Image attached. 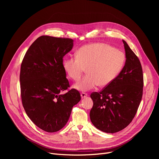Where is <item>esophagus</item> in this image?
I'll return each mask as SVG.
<instances>
[{
  "label": "esophagus",
  "mask_w": 159,
  "mask_h": 159,
  "mask_svg": "<svg viewBox=\"0 0 159 159\" xmlns=\"http://www.w3.org/2000/svg\"><path fill=\"white\" fill-rule=\"evenodd\" d=\"M80 96H81L82 98H86V97H88V94L85 93H82L80 94Z\"/></svg>",
  "instance_id": "34e87169"
}]
</instances>
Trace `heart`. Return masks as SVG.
Here are the masks:
<instances>
[{
	"label": "heart",
	"instance_id": "b5f03b06",
	"mask_svg": "<svg viewBox=\"0 0 159 159\" xmlns=\"http://www.w3.org/2000/svg\"><path fill=\"white\" fill-rule=\"evenodd\" d=\"M125 55L120 50L104 43H91L80 48L76 57H67L63 68L69 77L79 80L86 68L87 75L74 85L79 91H88L97 87L106 86L120 73Z\"/></svg>",
	"mask_w": 159,
	"mask_h": 159
}]
</instances>
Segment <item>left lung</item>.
<instances>
[{"label": "left lung", "instance_id": "left-lung-1", "mask_svg": "<svg viewBox=\"0 0 159 159\" xmlns=\"http://www.w3.org/2000/svg\"><path fill=\"white\" fill-rule=\"evenodd\" d=\"M126 62L119 75L100 93L90 97L93 106L89 113L98 129L114 133L127 127L137 113L143 97V73L140 61L122 40Z\"/></svg>", "mask_w": 159, "mask_h": 159}]
</instances>
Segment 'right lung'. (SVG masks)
<instances>
[{
  "label": "right lung",
  "mask_w": 159,
  "mask_h": 159,
  "mask_svg": "<svg viewBox=\"0 0 159 159\" xmlns=\"http://www.w3.org/2000/svg\"><path fill=\"white\" fill-rule=\"evenodd\" d=\"M73 42L71 39L41 36L30 46L21 64L23 107L31 120L46 132L61 129L73 106L80 101L76 89L61 93L70 86L62 58L72 49Z\"/></svg>",
  "instance_id": "1"
}]
</instances>
